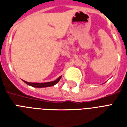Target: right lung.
Segmentation results:
<instances>
[{"instance_id": "add662e5", "label": "right lung", "mask_w": 127, "mask_h": 127, "mask_svg": "<svg viewBox=\"0 0 127 127\" xmlns=\"http://www.w3.org/2000/svg\"><path fill=\"white\" fill-rule=\"evenodd\" d=\"M61 77H59L55 81H53V82H45V83H31V82H27L26 81H24V82L26 83V84H28L29 86H31L32 87H36V88H44V87H48V86H52L55 85L56 84L59 82V80H61Z\"/></svg>"}]
</instances>
